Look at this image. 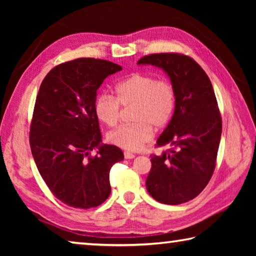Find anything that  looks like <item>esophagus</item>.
<instances>
[{
  "label": "esophagus",
  "mask_w": 256,
  "mask_h": 256,
  "mask_svg": "<svg viewBox=\"0 0 256 256\" xmlns=\"http://www.w3.org/2000/svg\"><path fill=\"white\" fill-rule=\"evenodd\" d=\"M124 157H125V159H133L134 157H136V154L132 152H128V151H125Z\"/></svg>",
  "instance_id": "1"
}]
</instances>
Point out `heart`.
Instances as JSON below:
<instances>
[{
  "label": "heart",
  "instance_id": "obj_1",
  "mask_svg": "<svg viewBox=\"0 0 256 256\" xmlns=\"http://www.w3.org/2000/svg\"><path fill=\"white\" fill-rule=\"evenodd\" d=\"M115 97L102 94L94 105V114L102 123L114 126L120 115V106H132L131 124L122 125L108 134L112 144L124 150L138 151L151 140L154 128L170 122L175 110L176 94L170 81L146 73H133L114 86Z\"/></svg>",
  "mask_w": 256,
  "mask_h": 256
}]
</instances>
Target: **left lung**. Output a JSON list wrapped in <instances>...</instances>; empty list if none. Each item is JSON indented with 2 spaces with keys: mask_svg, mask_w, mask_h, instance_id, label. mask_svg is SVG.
<instances>
[{
  "mask_svg": "<svg viewBox=\"0 0 256 256\" xmlns=\"http://www.w3.org/2000/svg\"><path fill=\"white\" fill-rule=\"evenodd\" d=\"M138 64L162 68L175 89L174 114L157 140L158 146L170 149L151 156L146 186L156 201L180 204L198 196L214 170L222 125L214 88L203 68L188 56L152 54Z\"/></svg>",
  "mask_w": 256,
  "mask_h": 256,
  "instance_id": "1",
  "label": "left lung"
}]
</instances>
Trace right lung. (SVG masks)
Listing matches in <instances>:
<instances>
[{"instance_id": "obj_1", "label": "right lung", "mask_w": 256, "mask_h": 256, "mask_svg": "<svg viewBox=\"0 0 256 256\" xmlns=\"http://www.w3.org/2000/svg\"><path fill=\"white\" fill-rule=\"evenodd\" d=\"M122 66L104 60L60 64L42 80L30 128V148L42 180L60 201L78 209L110 196V170L122 150L104 144L94 105L104 80ZM98 150L94 158L88 154Z\"/></svg>"}]
</instances>
